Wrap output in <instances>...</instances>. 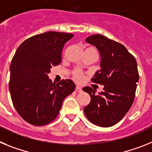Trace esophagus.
Instances as JSON below:
<instances>
[{
    "mask_svg": "<svg viewBox=\"0 0 152 152\" xmlns=\"http://www.w3.org/2000/svg\"><path fill=\"white\" fill-rule=\"evenodd\" d=\"M76 91L78 92H81L82 91H83V89H82V88L80 86H76Z\"/></svg>",
    "mask_w": 152,
    "mask_h": 152,
    "instance_id": "34e87169",
    "label": "esophagus"
}]
</instances>
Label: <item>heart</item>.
I'll return each mask as SVG.
<instances>
[{
	"instance_id": "b5f03b06",
	"label": "heart",
	"mask_w": 152,
	"mask_h": 152,
	"mask_svg": "<svg viewBox=\"0 0 152 152\" xmlns=\"http://www.w3.org/2000/svg\"><path fill=\"white\" fill-rule=\"evenodd\" d=\"M73 77L76 81H81L83 80V74L80 70H75L73 72Z\"/></svg>"
}]
</instances>
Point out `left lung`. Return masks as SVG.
<instances>
[{"instance_id":"obj_1","label":"left lung","mask_w":152,"mask_h":152,"mask_svg":"<svg viewBox=\"0 0 152 152\" xmlns=\"http://www.w3.org/2000/svg\"><path fill=\"white\" fill-rule=\"evenodd\" d=\"M86 41L100 53L101 69L92 82L104 88L99 95H95L96 89L91 87L83 89L91 97L84 113L94 125L110 127L123 118L133 103L139 80L136 60L123 45L100 34L92 35Z\"/></svg>"}]
</instances>
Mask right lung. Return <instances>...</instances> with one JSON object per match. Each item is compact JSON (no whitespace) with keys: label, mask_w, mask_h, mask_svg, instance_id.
<instances>
[{"label":"right lung","mask_w":152,"mask_h":152,"mask_svg":"<svg viewBox=\"0 0 152 152\" xmlns=\"http://www.w3.org/2000/svg\"><path fill=\"white\" fill-rule=\"evenodd\" d=\"M72 37L54 31L35 35L21 43L14 54L9 90L18 114L31 125L40 126L55 119L63 99L76 88L71 80L55 85L48 76L51 67L61 63L63 47Z\"/></svg>","instance_id":"add662e5"}]
</instances>
